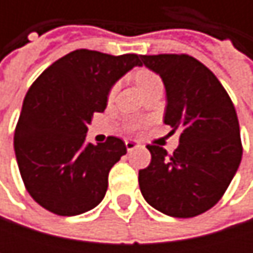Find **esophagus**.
Masks as SVG:
<instances>
[{"label":"esophagus","instance_id":"1","mask_svg":"<svg viewBox=\"0 0 253 253\" xmlns=\"http://www.w3.org/2000/svg\"><path fill=\"white\" fill-rule=\"evenodd\" d=\"M137 146H139V143H137L136 140H126L127 151H133V149H136Z\"/></svg>","mask_w":253,"mask_h":253}]
</instances>
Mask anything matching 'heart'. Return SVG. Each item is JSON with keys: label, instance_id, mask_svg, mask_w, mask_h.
Segmentation results:
<instances>
[{"label": "heart", "instance_id": "heart-1", "mask_svg": "<svg viewBox=\"0 0 253 253\" xmlns=\"http://www.w3.org/2000/svg\"><path fill=\"white\" fill-rule=\"evenodd\" d=\"M134 80H136V84H137V87H139L140 92H145L146 89H149V87H152V86L161 84L160 77L157 76L154 72L148 70V69H140V70H137L136 75H134ZM114 92H116V87L111 89L110 96H113Z\"/></svg>", "mask_w": 253, "mask_h": 253}]
</instances>
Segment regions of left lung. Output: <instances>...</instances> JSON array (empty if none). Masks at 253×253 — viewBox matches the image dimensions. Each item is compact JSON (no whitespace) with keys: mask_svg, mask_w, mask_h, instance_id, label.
<instances>
[{"mask_svg":"<svg viewBox=\"0 0 253 253\" xmlns=\"http://www.w3.org/2000/svg\"><path fill=\"white\" fill-rule=\"evenodd\" d=\"M142 64L164 82V123L180 130L178 148L169 154L148 145L151 164L139 170L145 201L160 212L196 217L212 208L227 190L242 160L234 105L215 75L186 54L140 55Z\"/></svg>","mask_w":253,"mask_h":253,"instance_id":"1","label":"left lung"}]
</instances>
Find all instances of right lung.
<instances>
[{
  "mask_svg": "<svg viewBox=\"0 0 253 253\" xmlns=\"http://www.w3.org/2000/svg\"><path fill=\"white\" fill-rule=\"evenodd\" d=\"M142 66L140 55L76 49L52 63L27 90L14 131V152L29 195L52 214L72 217L105 196L108 173L127 152L108 136L84 143L95 113H104L113 84Z\"/></svg>",
  "mask_w": 253,
  "mask_h": 253,
  "instance_id": "1",
  "label": "right lung"
}]
</instances>
